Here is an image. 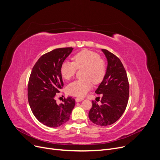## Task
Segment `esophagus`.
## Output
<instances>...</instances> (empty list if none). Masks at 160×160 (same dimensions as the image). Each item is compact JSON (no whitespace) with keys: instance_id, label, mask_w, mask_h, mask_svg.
<instances>
[{"instance_id":"obj_1","label":"esophagus","mask_w":160,"mask_h":160,"mask_svg":"<svg viewBox=\"0 0 160 160\" xmlns=\"http://www.w3.org/2000/svg\"><path fill=\"white\" fill-rule=\"evenodd\" d=\"M82 100H83V98H75L76 102H81Z\"/></svg>"}]
</instances>
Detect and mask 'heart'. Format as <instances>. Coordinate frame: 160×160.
<instances>
[{
    "label": "heart",
    "instance_id": "b5f03b06",
    "mask_svg": "<svg viewBox=\"0 0 160 160\" xmlns=\"http://www.w3.org/2000/svg\"><path fill=\"white\" fill-rule=\"evenodd\" d=\"M73 62H63L60 66V73L62 78L70 80L75 75L76 68H83L82 77L84 78L76 80L68 86V92L71 95L83 97L92 87L94 83L100 82L106 72V64L100 58L98 53L87 49L82 50L75 55Z\"/></svg>",
    "mask_w": 160,
    "mask_h": 160
}]
</instances>
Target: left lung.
I'll return each mask as SVG.
<instances>
[{
  "mask_svg": "<svg viewBox=\"0 0 160 160\" xmlns=\"http://www.w3.org/2000/svg\"><path fill=\"white\" fill-rule=\"evenodd\" d=\"M102 51L107 58L108 66L103 81L95 91L97 94H102L101 105L92 102L88 117L96 125L107 126L123 115L128 102L129 83L120 60L108 50Z\"/></svg>",
  "mask_w": 160,
  "mask_h": 160,
  "instance_id": "1",
  "label": "left lung"
}]
</instances>
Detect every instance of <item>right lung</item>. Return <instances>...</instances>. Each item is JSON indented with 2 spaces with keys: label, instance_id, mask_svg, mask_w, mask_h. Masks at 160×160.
<instances>
[{
  "label": "right lung",
  "instance_id": "obj_1",
  "mask_svg": "<svg viewBox=\"0 0 160 160\" xmlns=\"http://www.w3.org/2000/svg\"><path fill=\"white\" fill-rule=\"evenodd\" d=\"M73 48L55 49L42 55L34 66L28 85V103L34 117L43 125L57 128L66 123L75 104L73 98L57 104L55 96L64 85L60 66Z\"/></svg>",
  "mask_w": 160,
  "mask_h": 160
}]
</instances>
